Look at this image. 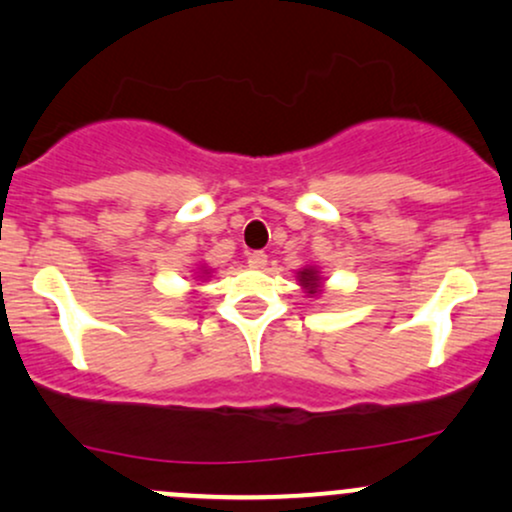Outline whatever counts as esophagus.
I'll list each match as a JSON object with an SVG mask.
<instances>
[{"label":"esophagus","mask_w":512,"mask_h":512,"mask_svg":"<svg viewBox=\"0 0 512 512\" xmlns=\"http://www.w3.org/2000/svg\"><path fill=\"white\" fill-rule=\"evenodd\" d=\"M247 267L265 269L267 267V255H265V252H250V255H247Z\"/></svg>","instance_id":"34e87169"}]
</instances>
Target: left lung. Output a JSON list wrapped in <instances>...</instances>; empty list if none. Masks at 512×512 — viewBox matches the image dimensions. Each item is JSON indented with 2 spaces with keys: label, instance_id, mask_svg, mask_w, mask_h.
Segmentation results:
<instances>
[{
  "label": "left lung",
  "instance_id": "8db88e82",
  "mask_svg": "<svg viewBox=\"0 0 512 512\" xmlns=\"http://www.w3.org/2000/svg\"><path fill=\"white\" fill-rule=\"evenodd\" d=\"M296 282L303 291H306L308 296H320L323 294V274H320V269L316 265H306L301 267L299 272H296Z\"/></svg>",
  "mask_w": 512,
  "mask_h": 512
}]
</instances>
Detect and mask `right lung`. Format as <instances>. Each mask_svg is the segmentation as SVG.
<instances>
[{
    "label": "right lung",
    "mask_w": 512,
    "mask_h": 512,
    "mask_svg": "<svg viewBox=\"0 0 512 512\" xmlns=\"http://www.w3.org/2000/svg\"><path fill=\"white\" fill-rule=\"evenodd\" d=\"M206 277H211V269H209V267L199 265V267L194 269V279H196V282H204Z\"/></svg>",
    "instance_id": "1"
}]
</instances>
